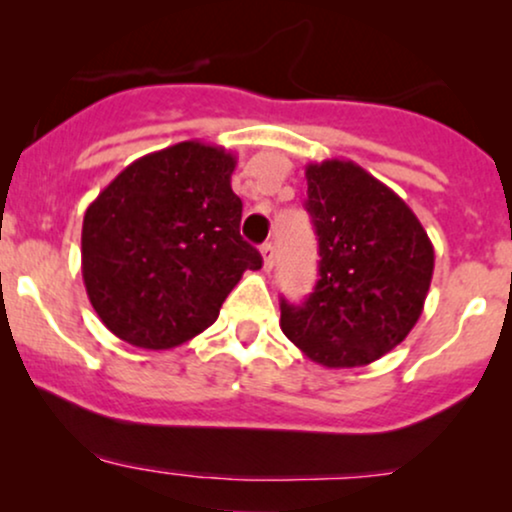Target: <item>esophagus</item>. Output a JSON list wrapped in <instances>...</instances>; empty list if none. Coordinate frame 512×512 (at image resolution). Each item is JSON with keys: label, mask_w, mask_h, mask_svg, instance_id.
<instances>
[{"label": "esophagus", "mask_w": 512, "mask_h": 512, "mask_svg": "<svg viewBox=\"0 0 512 512\" xmlns=\"http://www.w3.org/2000/svg\"><path fill=\"white\" fill-rule=\"evenodd\" d=\"M260 252H262V267H264V272H269V269L274 267V260H276L274 245H272V243H264L262 248H260Z\"/></svg>", "instance_id": "1"}]
</instances>
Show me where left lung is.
Returning <instances> with one entry per match:
<instances>
[{
	"label": "left lung",
	"mask_w": 512,
	"mask_h": 512,
	"mask_svg": "<svg viewBox=\"0 0 512 512\" xmlns=\"http://www.w3.org/2000/svg\"><path fill=\"white\" fill-rule=\"evenodd\" d=\"M305 180L320 279L305 303L281 301V330L320 366H368L421 317L431 238L404 199L354 161L308 163Z\"/></svg>",
	"instance_id": "left-lung-1"
}]
</instances>
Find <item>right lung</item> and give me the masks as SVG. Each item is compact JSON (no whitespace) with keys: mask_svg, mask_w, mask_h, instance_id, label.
<instances>
[{"mask_svg":"<svg viewBox=\"0 0 512 512\" xmlns=\"http://www.w3.org/2000/svg\"><path fill=\"white\" fill-rule=\"evenodd\" d=\"M236 156L180 142L137 158L88 204L81 274L115 337L173 349L214 325L245 269L262 257L240 238Z\"/></svg>","mask_w":512,"mask_h":512,"instance_id":"1","label":"right lung"}]
</instances>
